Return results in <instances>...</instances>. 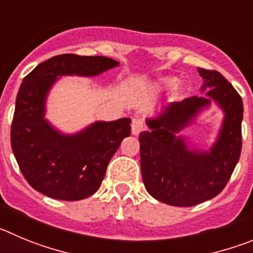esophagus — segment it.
<instances>
[{
    "label": "esophagus",
    "instance_id": "1",
    "mask_svg": "<svg viewBox=\"0 0 253 253\" xmlns=\"http://www.w3.org/2000/svg\"><path fill=\"white\" fill-rule=\"evenodd\" d=\"M146 126L145 124H143L142 120H138V119H134L133 121H132V133L133 134H138L140 132L145 131Z\"/></svg>",
    "mask_w": 253,
    "mask_h": 253
}]
</instances>
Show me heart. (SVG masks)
I'll return each instance as SVG.
<instances>
[{
  "instance_id": "b5f03b06",
  "label": "heart",
  "mask_w": 253,
  "mask_h": 253,
  "mask_svg": "<svg viewBox=\"0 0 253 253\" xmlns=\"http://www.w3.org/2000/svg\"><path fill=\"white\" fill-rule=\"evenodd\" d=\"M176 84H177V79H174V77H161V79L156 80L153 86L159 89L172 88V87L176 86Z\"/></svg>"
}]
</instances>
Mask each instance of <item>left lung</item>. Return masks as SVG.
<instances>
[{
  "label": "left lung",
  "mask_w": 253,
  "mask_h": 253,
  "mask_svg": "<svg viewBox=\"0 0 253 253\" xmlns=\"http://www.w3.org/2000/svg\"><path fill=\"white\" fill-rule=\"evenodd\" d=\"M206 96H192L165 107L157 120H147L150 131L141 132L142 180L147 192L166 205L190 207L209 201L227 185L242 148V98L214 70L197 68ZM214 99L225 111L219 140L210 153L188 151L179 131L204 105Z\"/></svg>",
  "instance_id": "1"
}]
</instances>
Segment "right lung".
<instances>
[{
  "mask_svg": "<svg viewBox=\"0 0 253 253\" xmlns=\"http://www.w3.org/2000/svg\"><path fill=\"white\" fill-rule=\"evenodd\" d=\"M116 66L117 61L102 56L65 53L40 63L23 79L16 98L11 146L31 187L65 201L84 200L100 188L108 162L131 134V120L96 122L84 132L65 136L43 119L44 98L58 76H96Z\"/></svg>",
  "mask_w": 253,
  "mask_h": 253,
  "instance_id": "add662e5",
  "label": "right lung"
}]
</instances>
